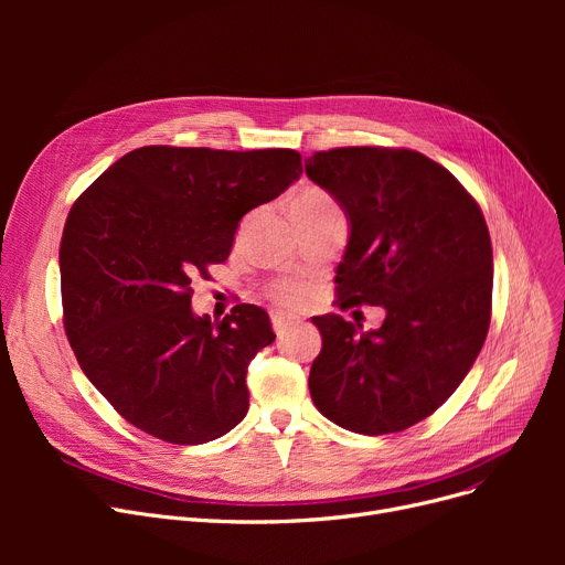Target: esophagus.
I'll return each mask as SVG.
<instances>
[{"label": "esophagus", "instance_id": "obj_1", "mask_svg": "<svg viewBox=\"0 0 565 565\" xmlns=\"http://www.w3.org/2000/svg\"><path fill=\"white\" fill-rule=\"evenodd\" d=\"M300 322L298 316H290L286 311H273V328L277 332V337H284L288 330H292L295 324Z\"/></svg>", "mask_w": 565, "mask_h": 565}]
</instances>
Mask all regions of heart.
<instances>
[{
    "label": "heart",
    "instance_id": "b5f03b06",
    "mask_svg": "<svg viewBox=\"0 0 565 565\" xmlns=\"http://www.w3.org/2000/svg\"><path fill=\"white\" fill-rule=\"evenodd\" d=\"M318 203H332V199L324 194L322 190H316V188H309V190L300 192L292 201V205H318ZM273 298L281 307H302L309 298V290L300 281H284V284L275 286Z\"/></svg>",
    "mask_w": 565,
    "mask_h": 565
}]
</instances>
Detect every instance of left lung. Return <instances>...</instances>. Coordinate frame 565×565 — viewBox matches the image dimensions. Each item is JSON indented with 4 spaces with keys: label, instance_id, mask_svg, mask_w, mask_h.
Returning <instances> with one entry per match:
<instances>
[{
    "label": "left lung",
    "instance_id": "left-lung-1",
    "mask_svg": "<svg viewBox=\"0 0 565 565\" xmlns=\"http://www.w3.org/2000/svg\"><path fill=\"white\" fill-rule=\"evenodd\" d=\"M305 169L350 222L334 279L341 309L387 313L371 332L339 313L311 318L322 337L309 373L313 405L360 435L405 430L458 390L483 348L488 224L451 171L407 148H332Z\"/></svg>",
    "mask_w": 565,
    "mask_h": 565
}]
</instances>
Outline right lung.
<instances>
[{"label":"right lung","instance_id":"right-lung-1","mask_svg":"<svg viewBox=\"0 0 565 565\" xmlns=\"http://www.w3.org/2000/svg\"><path fill=\"white\" fill-rule=\"evenodd\" d=\"M302 173L290 148L143 146L73 203L62 247L64 328L94 387L135 428L171 444L226 435L249 409L247 366L275 341L237 305L192 311V279L224 263L237 224Z\"/></svg>","mask_w":565,"mask_h":565}]
</instances>
